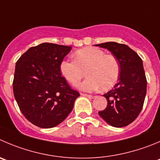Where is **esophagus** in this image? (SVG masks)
I'll return each mask as SVG.
<instances>
[{
  "instance_id": "esophagus-1",
  "label": "esophagus",
  "mask_w": 160,
  "mask_h": 160,
  "mask_svg": "<svg viewBox=\"0 0 160 160\" xmlns=\"http://www.w3.org/2000/svg\"><path fill=\"white\" fill-rule=\"evenodd\" d=\"M81 95L82 96H83V97H88V98H90V99H92V98H93V96H92V95H89V94H86V93H81Z\"/></svg>"
}]
</instances>
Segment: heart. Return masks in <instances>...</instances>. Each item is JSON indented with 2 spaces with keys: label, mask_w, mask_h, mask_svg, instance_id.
<instances>
[{
  "label": "heart",
  "mask_w": 160,
  "mask_h": 160,
  "mask_svg": "<svg viewBox=\"0 0 160 160\" xmlns=\"http://www.w3.org/2000/svg\"><path fill=\"white\" fill-rule=\"evenodd\" d=\"M73 57V61L62 60L60 72L68 82L76 86L86 71L88 78L79 86L82 90L92 92L100 88L101 90H108L118 81L120 64L113 55L106 54L100 48L86 47L77 50Z\"/></svg>",
  "instance_id": "1"
}]
</instances>
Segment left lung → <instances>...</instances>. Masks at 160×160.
I'll return each instance as SVG.
<instances>
[{
    "label": "left lung",
    "instance_id": "left-lung-1",
    "mask_svg": "<svg viewBox=\"0 0 160 160\" xmlns=\"http://www.w3.org/2000/svg\"><path fill=\"white\" fill-rule=\"evenodd\" d=\"M96 45L112 52L120 64L118 82L103 95L108 105L99 115L112 127H126L139 115L145 98L147 80L142 60L124 44L110 42Z\"/></svg>",
    "mask_w": 160,
    "mask_h": 160
}]
</instances>
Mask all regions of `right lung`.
<instances>
[{
  "label": "right lung",
  "mask_w": 160,
  "mask_h": 160,
  "mask_svg": "<svg viewBox=\"0 0 160 160\" xmlns=\"http://www.w3.org/2000/svg\"><path fill=\"white\" fill-rule=\"evenodd\" d=\"M71 46L42 43L29 48L17 60L13 92L25 118L41 128L63 121L80 96L61 76L60 64Z\"/></svg>",
  "instance_id": "obj_1"
}]
</instances>
